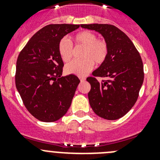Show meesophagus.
<instances>
[{
  "mask_svg": "<svg viewBox=\"0 0 160 160\" xmlns=\"http://www.w3.org/2000/svg\"><path fill=\"white\" fill-rule=\"evenodd\" d=\"M79 79H80V81H81V82L86 81V78H85V77H80V78H79Z\"/></svg>",
  "mask_w": 160,
  "mask_h": 160,
  "instance_id": "obj_1",
  "label": "esophagus"
}]
</instances>
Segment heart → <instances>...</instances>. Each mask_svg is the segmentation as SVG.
Returning <instances> with one entry per match:
<instances>
[{
	"label": "heart",
	"mask_w": 160,
	"mask_h": 160,
	"mask_svg": "<svg viewBox=\"0 0 160 160\" xmlns=\"http://www.w3.org/2000/svg\"><path fill=\"white\" fill-rule=\"evenodd\" d=\"M77 46H84L82 60H73L68 63L65 71L68 74L85 76L92 70L94 62L100 65L105 62L108 54V45L106 41L98 39L97 36L90 31H82L74 37ZM58 53L63 62H68L73 57V48L71 41L64 37L59 41Z\"/></svg>",
	"instance_id": "obj_1"
}]
</instances>
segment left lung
Listing matches in <instances>:
<instances>
[{"instance_id": "obj_1", "label": "left lung", "mask_w": 160, "mask_h": 160, "mask_svg": "<svg viewBox=\"0 0 160 160\" xmlns=\"http://www.w3.org/2000/svg\"><path fill=\"white\" fill-rule=\"evenodd\" d=\"M82 28L98 32L108 45L105 62L87 80L91 86L88 93L91 108L107 120L124 116L135 105L143 82V65L140 54L127 35L108 24L81 25ZM96 77H106L99 82Z\"/></svg>"}]
</instances>
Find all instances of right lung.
<instances>
[{"label":"right lung","instance_id":"add662e5","mask_svg":"<svg viewBox=\"0 0 160 160\" xmlns=\"http://www.w3.org/2000/svg\"><path fill=\"white\" fill-rule=\"evenodd\" d=\"M79 25L53 24L29 39L17 60L15 82L24 105L37 119L57 121L71 105L78 78L62 77L64 63L58 53L59 41Z\"/></svg>","mask_w":160,"mask_h":160}]
</instances>
